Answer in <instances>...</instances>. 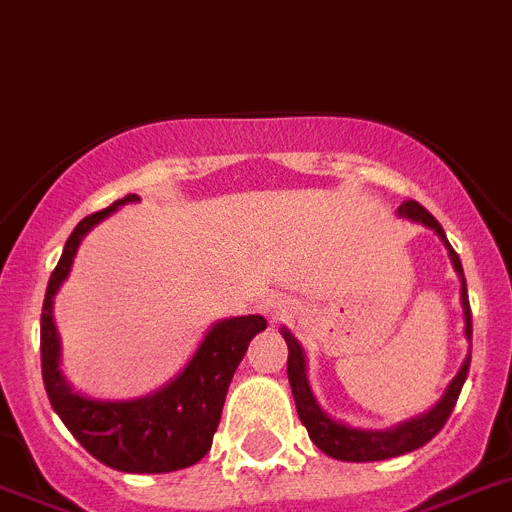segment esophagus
Wrapping results in <instances>:
<instances>
[{"instance_id": "esophagus-1", "label": "esophagus", "mask_w": 512, "mask_h": 512, "mask_svg": "<svg viewBox=\"0 0 512 512\" xmlns=\"http://www.w3.org/2000/svg\"><path fill=\"white\" fill-rule=\"evenodd\" d=\"M262 309H265V314H268L270 319H275V322H278V319L288 317L291 306H288V301L278 299V296H270V299L262 301Z\"/></svg>"}]
</instances>
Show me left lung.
I'll return each mask as SVG.
<instances>
[{"label":"left lung","instance_id":"1","mask_svg":"<svg viewBox=\"0 0 512 512\" xmlns=\"http://www.w3.org/2000/svg\"><path fill=\"white\" fill-rule=\"evenodd\" d=\"M399 216L412 221H420V224L430 226V229L443 239V244L448 247V255H451L453 268L461 278V306H464V319H466V337L471 340V309H469V293H466V278L464 268H461V260L456 255L451 244L446 239V231L443 226L435 221V216L430 211L420 206L417 201H404L399 206ZM283 332V340L288 345V384H291L293 399H296V412H299L304 428L309 430V438L317 443L319 451H324L332 459L340 461H384L391 456H402V453H410L415 448L425 446L428 441H433L438 430L446 425V420L451 417L453 407H456V399L461 394V386H464L466 376H469V361L471 355H466L464 366L456 373V379L448 384L446 394L433 410L425 412V415L415 417L410 422H402L399 428L394 430H361L350 428V425H342V422L330 420L319 410L317 399L311 394L309 381H306V361L304 350L296 342V337L288 330Z\"/></svg>","mask_w":512,"mask_h":512}]
</instances>
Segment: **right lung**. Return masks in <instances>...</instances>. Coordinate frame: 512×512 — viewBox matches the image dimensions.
Listing matches in <instances>:
<instances>
[{
  "instance_id": "1",
  "label": "right lung",
  "mask_w": 512,
  "mask_h": 512,
  "mask_svg": "<svg viewBox=\"0 0 512 512\" xmlns=\"http://www.w3.org/2000/svg\"><path fill=\"white\" fill-rule=\"evenodd\" d=\"M139 201L126 195L113 206L84 216L66 239L64 255L48 278L41 314L43 384L56 415L87 451L110 469L131 474H164L203 459L219 428L231 376L242 363L247 345L268 327L265 317H234L213 324L193 361L172 384L133 402H97L71 391L59 371V332L53 324V296L69 275L79 242L92 226L123 203Z\"/></svg>"
}]
</instances>
